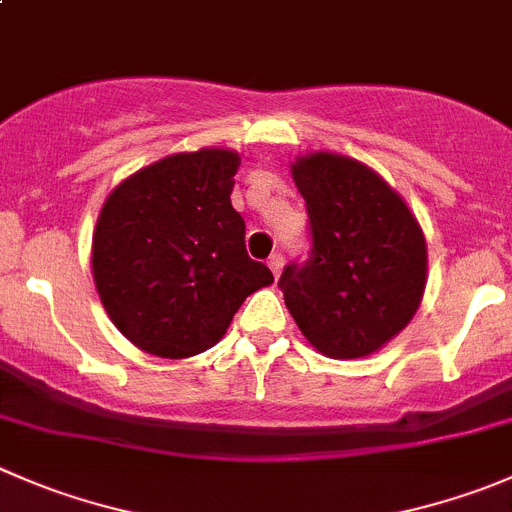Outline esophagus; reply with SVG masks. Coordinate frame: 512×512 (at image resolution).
<instances>
[{
    "mask_svg": "<svg viewBox=\"0 0 512 512\" xmlns=\"http://www.w3.org/2000/svg\"><path fill=\"white\" fill-rule=\"evenodd\" d=\"M267 265H270L272 275H275V277H280V272H282V265H285V257H282L280 252H275V255H270V260H267Z\"/></svg>",
    "mask_w": 512,
    "mask_h": 512,
    "instance_id": "1",
    "label": "esophagus"
}]
</instances>
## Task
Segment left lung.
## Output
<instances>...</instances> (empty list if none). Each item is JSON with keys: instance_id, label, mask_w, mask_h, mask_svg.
Returning <instances> with one entry per match:
<instances>
[{"instance_id": "obj_1", "label": "left lung", "mask_w": 512, "mask_h": 512, "mask_svg": "<svg viewBox=\"0 0 512 512\" xmlns=\"http://www.w3.org/2000/svg\"><path fill=\"white\" fill-rule=\"evenodd\" d=\"M290 170L310 215L312 255L282 272L287 310L322 355H372L423 300V227L388 182L352 157L310 152Z\"/></svg>"}]
</instances>
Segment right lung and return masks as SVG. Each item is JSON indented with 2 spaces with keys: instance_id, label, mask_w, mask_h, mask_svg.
Masks as SVG:
<instances>
[{
  "instance_id": "obj_1",
  "label": "right lung",
  "mask_w": 512,
  "mask_h": 512,
  "mask_svg": "<svg viewBox=\"0 0 512 512\" xmlns=\"http://www.w3.org/2000/svg\"><path fill=\"white\" fill-rule=\"evenodd\" d=\"M240 155L177 152L119 182L92 235V275L109 320L157 357L222 340L247 295L275 282L245 250L230 195Z\"/></svg>"
}]
</instances>
